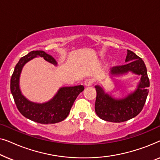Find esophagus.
<instances>
[{
  "instance_id": "1",
  "label": "esophagus",
  "mask_w": 160,
  "mask_h": 160,
  "mask_svg": "<svg viewBox=\"0 0 160 160\" xmlns=\"http://www.w3.org/2000/svg\"><path fill=\"white\" fill-rule=\"evenodd\" d=\"M93 82L92 81L91 79H89V78H87L84 81V86L85 87H90L92 86V84Z\"/></svg>"
}]
</instances>
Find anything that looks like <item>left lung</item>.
<instances>
[{
    "mask_svg": "<svg viewBox=\"0 0 160 160\" xmlns=\"http://www.w3.org/2000/svg\"><path fill=\"white\" fill-rule=\"evenodd\" d=\"M124 65L113 67L111 70L112 76H120L132 72L141 75L136 90L122 99H115L106 93L101 87L95 86V113L100 119L111 122H122L132 119L143 109L147 98L149 87V78L143 60L134 52L128 50V55Z\"/></svg>",
    "mask_w": 160,
    "mask_h": 160,
    "instance_id": "obj_1",
    "label": "left lung"
}]
</instances>
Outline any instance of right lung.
<instances>
[{
	"mask_svg": "<svg viewBox=\"0 0 160 160\" xmlns=\"http://www.w3.org/2000/svg\"><path fill=\"white\" fill-rule=\"evenodd\" d=\"M36 57L43 58L54 65L58 64L53 57L45 52L39 50L29 52L22 57L15 66L11 78V92L17 108L24 117L40 124L58 123L68 116L74 101L84 87L82 85L62 87L52 100L44 103H37L28 100L24 97L19 89V76L25 63Z\"/></svg>",
	"mask_w": 160,
	"mask_h": 160,
	"instance_id": "right-lung-1",
	"label": "right lung"
}]
</instances>
